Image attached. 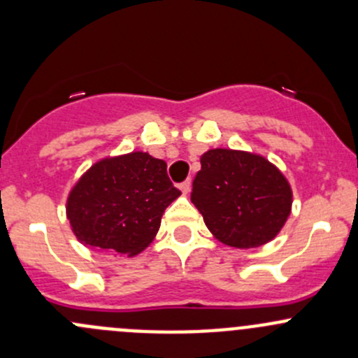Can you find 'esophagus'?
Instances as JSON below:
<instances>
[{
	"label": "esophagus",
	"mask_w": 358,
	"mask_h": 358,
	"mask_svg": "<svg viewBox=\"0 0 358 358\" xmlns=\"http://www.w3.org/2000/svg\"><path fill=\"white\" fill-rule=\"evenodd\" d=\"M180 190H182V194H189V190H190V180H185V182L180 183Z\"/></svg>",
	"instance_id": "esophagus-1"
}]
</instances>
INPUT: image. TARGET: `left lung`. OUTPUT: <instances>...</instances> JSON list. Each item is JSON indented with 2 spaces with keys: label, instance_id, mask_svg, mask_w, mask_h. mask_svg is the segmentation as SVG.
<instances>
[{
  "label": "left lung",
  "instance_id": "obj_1",
  "mask_svg": "<svg viewBox=\"0 0 358 358\" xmlns=\"http://www.w3.org/2000/svg\"><path fill=\"white\" fill-rule=\"evenodd\" d=\"M190 199L216 239L248 249L279 234L291 213L292 194L282 173L265 157L213 149L201 157Z\"/></svg>",
  "mask_w": 358,
  "mask_h": 358
}]
</instances>
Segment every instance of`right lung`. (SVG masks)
<instances>
[{"label":"right lung","instance_id":"add662e5","mask_svg":"<svg viewBox=\"0 0 358 358\" xmlns=\"http://www.w3.org/2000/svg\"><path fill=\"white\" fill-rule=\"evenodd\" d=\"M162 159L145 152L103 159L67 199L72 232L100 252L136 255L156 237L164 209L180 196Z\"/></svg>","mask_w":358,"mask_h":358}]
</instances>
